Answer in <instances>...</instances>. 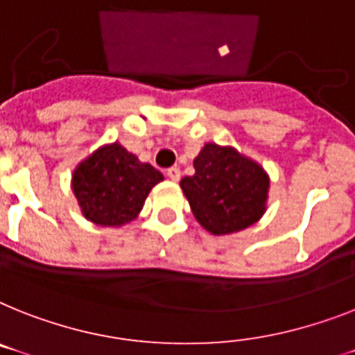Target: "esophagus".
Returning <instances> with one entry per match:
<instances>
[{
	"instance_id": "34e87169",
	"label": "esophagus",
	"mask_w": 355,
	"mask_h": 355,
	"mask_svg": "<svg viewBox=\"0 0 355 355\" xmlns=\"http://www.w3.org/2000/svg\"><path fill=\"white\" fill-rule=\"evenodd\" d=\"M166 175H168V178H171L172 181H180L181 171H180V168H178V166H171V168L166 171Z\"/></svg>"
}]
</instances>
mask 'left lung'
Wrapping results in <instances>:
<instances>
[{
  "label": "left lung",
  "mask_w": 355,
  "mask_h": 355,
  "mask_svg": "<svg viewBox=\"0 0 355 355\" xmlns=\"http://www.w3.org/2000/svg\"><path fill=\"white\" fill-rule=\"evenodd\" d=\"M194 175L181 180L192 214L216 236L245 230L266 210L270 180L263 166L232 146L207 143L194 159Z\"/></svg>",
  "instance_id": "1"
}]
</instances>
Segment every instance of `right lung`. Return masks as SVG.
Masks as SVG:
<instances>
[{
	"mask_svg": "<svg viewBox=\"0 0 355 355\" xmlns=\"http://www.w3.org/2000/svg\"><path fill=\"white\" fill-rule=\"evenodd\" d=\"M163 174L118 141L103 145L76 166L72 190L81 212L99 227H123L141 212Z\"/></svg>",
	"mask_w": 355,
	"mask_h": 355,
	"instance_id": "1",
	"label": "right lung"
}]
</instances>
